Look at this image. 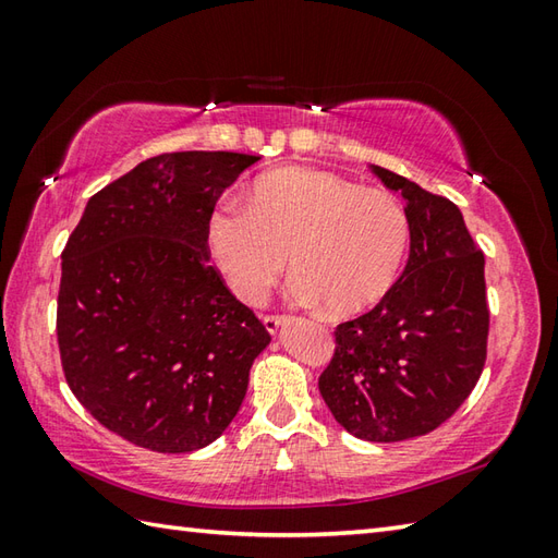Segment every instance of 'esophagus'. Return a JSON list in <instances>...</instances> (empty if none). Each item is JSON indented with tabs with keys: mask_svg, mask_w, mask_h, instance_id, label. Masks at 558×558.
<instances>
[{
	"mask_svg": "<svg viewBox=\"0 0 558 558\" xmlns=\"http://www.w3.org/2000/svg\"><path fill=\"white\" fill-rule=\"evenodd\" d=\"M288 322V316H280V314H266L264 316V324L268 333H278V328Z\"/></svg>",
	"mask_w": 558,
	"mask_h": 558,
	"instance_id": "obj_1",
	"label": "esophagus"
}]
</instances>
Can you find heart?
Returning <instances> with one entry per match:
<instances>
[{"label":"heart","mask_w":558,"mask_h":558,"mask_svg":"<svg viewBox=\"0 0 558 558\" xmlns=\"http://www.w3.org/2000/svg\"><path fill=\"white\" fill-rule=\"evenodd\" d=\"M410 216L386 189L338 174L286 168L258 177L242 201H222L208 222L210 252L240 300L258 304L292 260L294 300L350 316L381 302L410 248Z\"/></svg>","instance_id":"obj_1"}]
</instances>
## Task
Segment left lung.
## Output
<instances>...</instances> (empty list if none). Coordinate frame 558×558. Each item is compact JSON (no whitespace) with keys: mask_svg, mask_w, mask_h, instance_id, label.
I'll list each match as a JSON object with an SVG mask.
<instances>
[{"mask_svg":"<svg viewBox=\"0 0 558 558\" xmlns=\"http://www.w3.org/2000/svg\"><path fill=\"white\" fill-rule=\"evenodd\" d=\"M405 198L410 258L372 312L338 324L318 390L338 424L393 444L441 426L468 400L487 362L484 254L453 201L374 165Z\"/></svg>","mask_w":558,"mask_h":558,"instance_id":"obj_1","label":"left lung"}]
</instances>
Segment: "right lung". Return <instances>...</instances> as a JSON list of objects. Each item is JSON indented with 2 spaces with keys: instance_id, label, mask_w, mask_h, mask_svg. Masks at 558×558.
Here are the masks:
<instances>
[{
  "instance_id": "add662e5",
  "label": "right lung",
  "mask_w": 558,
  "mask_h": 558,
  "mask_svg": "<svg viewBox=\"0 0 558 558\" xmlns=\"http://www.w3.org/2000/svg\"><path fill=\"white\" fill-rule=\"evenodd\" d=\"M258 156L148 158L90 196L62 252L57 342L71 393L102 426L158 453L228 429L266 326L213 266L208 222Z\"/></svg>"
}]
</instances>
